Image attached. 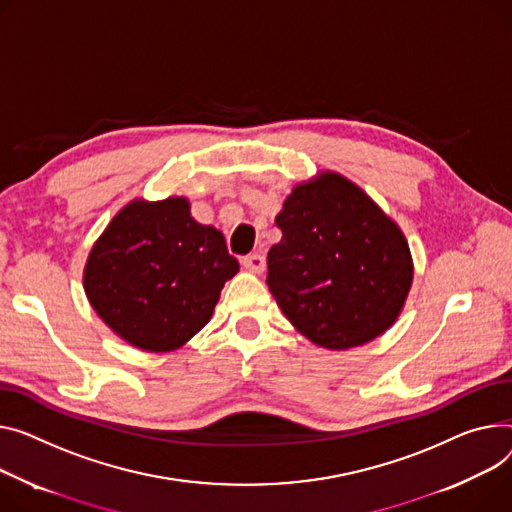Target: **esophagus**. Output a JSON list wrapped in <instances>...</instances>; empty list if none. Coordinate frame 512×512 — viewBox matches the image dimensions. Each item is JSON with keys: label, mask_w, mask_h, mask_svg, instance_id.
Instances as JSON below:
<instances>
[{"label": "esophagus", "mask_w": 512, "mask_h": 512, "mask_svg": "<svg viewBox=\"0 0 512 512\" xmlns=\"http://www.w3.org/2000/svg\"><path fill=\"white\" fill-rule=\"evenodd\" d=\"M243 267L247 269V271H253V274H261V271L265 269V259H263V255H259V253H251V255H247V257H243Z\"/></svg>", "instance_id": "esophagus-1"}]
</instances>
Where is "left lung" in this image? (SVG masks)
<instances>
[{"label": "left lung", "instance_id": "1", "mask_svg": "<svg viewBox=\"0 0 512 512\" xmlns=\"http://www.w3.org/2000/svg\"><path fill=\"white\" fill-rule=\"evenodd\" d=\"M267 286L298 333L327 350L383 335L401 315L414 259L399 224L335 170L292 187L276 216Z\"/></svg>", "mask_w": 512, "mask_h": 512}]
</instances>
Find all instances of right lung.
<instances>
[{
	"label": "right lung",
	"instance_id": "right-lung-1",
	"mask_svg": "<svg viewBox=\"0 0 512 512\" xmlns=\"http://www.w3.org/2000/svg\"><path fill=\"white\" fill-rule=\"evenodd\" d=\"M236 271L224 234L199 224L187 197H138L96 238L82 282L92 309L115 335L162 354L208 325Z\"/></svg>",
	"mask_w": 512,
	"mask_h": 512
}]
</instances>
